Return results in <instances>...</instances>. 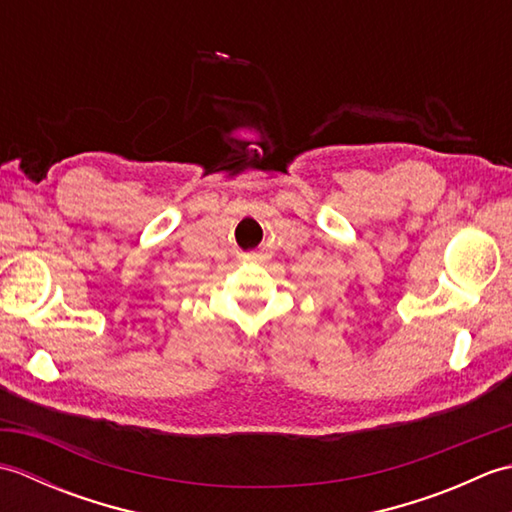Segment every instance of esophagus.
Listing matches in <instances>:
<instances>
[{
    "instance_id": "obj_1",
    "label": "esophagus",
    "mask_w": 512,
    "mask_h": 512,
    "mask_svg": "<svg viewBox=\"0 0 512 512\" xmlns=\"http://www.w3.org/2000/svg\"><path fill=\"white\" fill-rule=\"evenodd\" d=\"M248 262H255V264H262L264 262V255L262 253H248L246 255Z\"/></svg>"
}]
</instances>
